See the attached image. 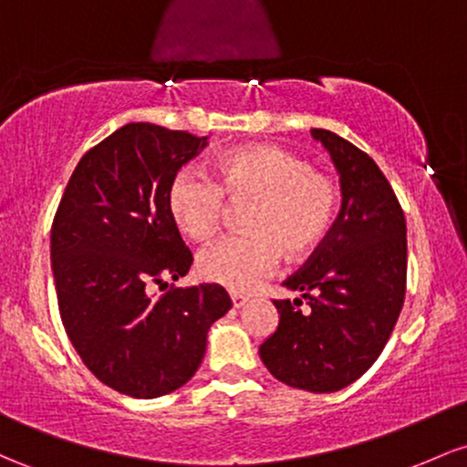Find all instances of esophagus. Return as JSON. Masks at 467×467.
<instances>
[{
    "mask_svg": "<svg viewBox=\"0 0 467 467\" xmlns=\"http://www.w3.org/2000/svg\"><path fill=\"white\" fill-rule=\"evenodd\" d=\"M230 299H233V306H234V308H244V306L248 304V301H250V296L239 295V292H233V295H230Z\"/></svg>",
    "mask_w": 467,
    "mask_h": 467,
    "instance_id": "34e87169",
    "label": "esophagus"
}]
</instances>
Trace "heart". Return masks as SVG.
<instances>
[{"mask_svg":"<svg viewBox=\"0 0 467 467\" xmlns=\"http://www.w3.org/2000/svg\"><path fill=\"white\" fill-rule=\"evenodd\" d=\"M223 197L248 203L245 234L202 250L197 273L210 284L250 290L275 270L276 261H306L321 250L337 222L339 191L324 172L279 146H245L214 163L213 179L179 171L168 186V213L192 242H208L223 219Z\"/></svg>","mask_w":467,"mask_h":467,"instance_id":"b5f03b06","label":"heart"}]
</instances>
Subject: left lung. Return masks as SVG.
<instances>
[{
	"label": "left lung",
	"mask_w": 467,
	"mask_h": 467,
	"mask_svg": "<svg viewBox=\"0 0 467 467\" xmlns=\"http://www.w3.org/2000/svg\"><path fill=\"white\" fill-rule=\"evenodd\" d=\"M339 172L341 213L327 242L275 301L279 326L259 346L270 375L290 388L337 392L357 381L390 339L406 296V217L375 159L315 128ZM306 300L309 308L296 309Z\"/></svg>",
	"instance_id": "1"
}]
</instances>
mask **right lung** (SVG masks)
Listing matches in <instances>:
<instances>
[{
	"mask_svg": "<svg viewBox=\"0 0 467 467\" xmlns=\"http://www.w3.org/2000/svg\"><path fill=\"white\" fill-rule=\"evenodd\" d=\"M208 137L126 124L86 152L50 233L66 335L112 390L155 399L191 381L208 330L233 308L217 284L168 288L192 264L171 213L168 186Z\"/></svg>",
	"mask_w": 467,
	"mask_h": 467,
	"instance_id": "1",
	"label": "right lung"
}]
</instances>
